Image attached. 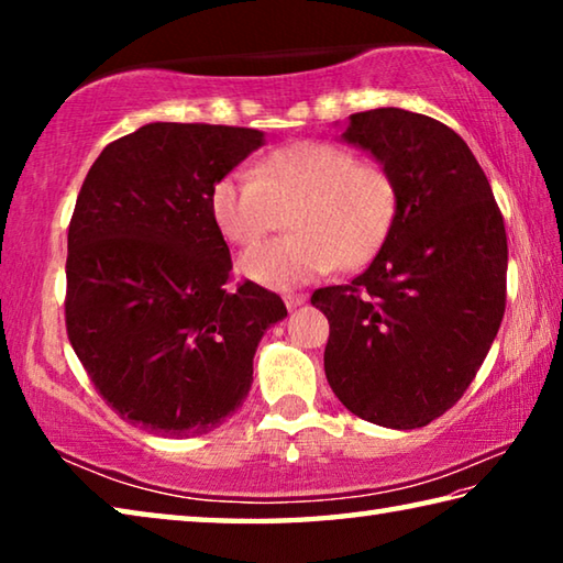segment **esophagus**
Wrapping results in <instances>:
<instances>
[{"mask_svg": "<svg viewBox=\"0 0 563 563\" xmlns=\"http://www.w3.org/2000/svg\"><path fill=\"white\" fill-rule=\"evenodd\" d=\"M308 302V295H285V305H288V310H295V308H300V305H305Z\"/></svg>", "mask_w": 563, "mask_h": 563, "instance_id": "esophagus-1", "label": "esophagus"}]
</instances>
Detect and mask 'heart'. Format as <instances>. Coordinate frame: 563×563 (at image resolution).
<instances>
[{
	"label": "heart",
	"instance_id": "1",
	"mask_svg": "<svg viewBox=\"0 0 563 563\" xmlns=\"http://www.w3.org/2000/svg\"><path fill=\"white\" fill-rule=\"evenodd\" d=\"M292 235L247 251L241 273L271 290H295L335 271L369 261L395 216V184L350 151L300 141L265 156L253 174L235 170L211 188V216L225 241L253 245L283 211Z\"/></svg>",
	"mask_w": 563,
	"mask_h": 563
}]
</instances>
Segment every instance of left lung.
<instances>
[{
	"mask_svg": "<svg viewBox=\"0 0 563 563\" xmlns=\"http://www.w3.org/2000/svg\"><path fill=\"white\" fill-rule=\"evenodd\" d=\"M340 141L395 184L393 225L367 271L312 292L330 320L325 375L352 415L417 430L456 405L497 338L507 231L460 133L424 113H352Z\"/></svg>",
	"mask_w": 563,
	"mask_h": 563,
	"instance_id": "obj_1",
	"label": "left lung"
}]
</instances>
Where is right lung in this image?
<instances>
[{
  "mask_svg": "<svg viewBox=\"0 0 563 563\" xmlns=\"http://www.w3.org/2000/svg\"><path fill=\"white\" fill-rule=\"evenodd\" d=\"M265 144L258 129L154 121L93 161L69 223L66 332L99 395L158 437L216 430L247 397L263 332L288 316L231 251L211 188Z\"/></svg>",
  "mask_w": 563,
  "mask_h": 563,
  "instance_id": "add662e5",
  "label": "right lung"
}]
</instances>
